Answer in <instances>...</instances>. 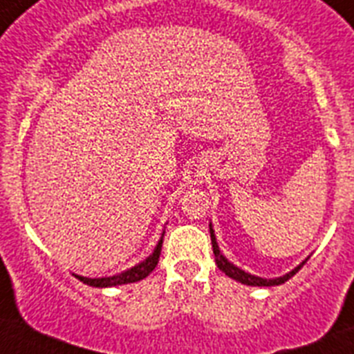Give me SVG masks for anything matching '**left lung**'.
<instances>
[{
	"instance_id": "8db88e82",
	"label": "left lung",
	"mask_w": 354,
	"mask_h": 354,
	"mask_svg": "<svg viewBox=\"0 0 354 354\" xmlns=\"http://www.w3.org/2000/svg\"><path fill=\"white\" fill-rule=\"evenodd\" d=\"M211 241H212V252H214L216 264H218V268H220L225 274H228V277L234 278V280H237V282L245 283V286H259V287L280 286V283L287 282L290 277H294V274L298 273V271L303 268V264H305V262H301V264H299L296 270H292L290 273H287L286 277L274 278V280H264V278H259V277H253V274H250V273H245V271H241L239 268H236L234 264H230V262H228L227 259H225L223 255L220 253V248H218V243H216V237H214V232H212V228H211Z\"/></svg>"
}]
</instances>
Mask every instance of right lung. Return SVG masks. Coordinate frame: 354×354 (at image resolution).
<instances>
[{"mask_svg": "<svg viewBox=\"0 0 354 354\" xmlns=\"http://www.w3.org/2000/svg\"><path fill=\"white\" fill-rule=\"evenodd\" d=\"M161 246H162V239L158 243V246H156L152 255H149V257H147L143 262H140L138 266H134V268L117 274V277L86 278V277H80V274H76V278L77 280H81L83 283H86V286H92V287H111V286H122V283L138 282V280H143V278L149 277V274L154 271V268L159 262V255H161Z\"/></svg>", "mask_w": 354, "mask_h": 354, "instance_id": "add662e5", "label": "right lung"}]
</instances>
